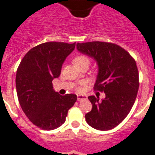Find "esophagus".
Here are the masks:
<instances>
[{
	"instance_id": "obj_1",
	"label": "esophagus",
	"mask_w": 155,
	"mask_h": 155,
	"mask_svg": "<svg viewBox=\"0 0 155 155\" xmlns=\"http://www.w3.org/2000/svg\"><path fill=\"white\" fill-rule=\"evenodd\" d=\"M87 99V97L84 96V95H78L77 96V100L78 101H81L83 100H85Z\"/></svg>"
}]
</instances>
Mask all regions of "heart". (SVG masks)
Segmentation results:
<instances>
[{
  "instance_id": "obj_1",
  "label": "heart",
  "mask_w": 155,
  "mask_h": 155,
  "mask_svg": "<svg viewBox=\"0 0 155 155\" xmlns=\"http://www.w3.org/2000/svg\"><path fill=\"white\" fill-rule=\"evenodd\" d=\"M90 63H91V59L86 54H79V55L75 56V58H73V63L74 65L77 68L82 67V66H87L88 68ZM78 91L81 90V87H78Z\"/></svg>"
}]
</instances>
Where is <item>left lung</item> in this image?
Listing matches in <instances>:
<instances>
[{
  "label": "left lung",
  "instance_id": "left-lung-1",
  "mask_svg": "<svg viewBox=\"0 0 155 155\" xmlns=\"http://www.w3.org/2000/svg\"><path fill=\"white\" fill-rule=\"evenodd\" d=\"M76 47L97 61L94 89L105 93L102 101L95 96L87 97L92 108L85 115L86 121L96 130H112L127 117L137 97L139 76L136 62L129 52L111 42H78Z\"/></svg>",
  "mask_w": 155,
  "mask_h": 155
}]
</instances>
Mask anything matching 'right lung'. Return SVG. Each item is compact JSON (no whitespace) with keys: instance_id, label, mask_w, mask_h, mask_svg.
<instances>
[{"instance_id":"obj_1","label":"right lung","mask_w":155,"mask_h":155,"mask_svg":"<svg viewBox=\"0 0 155 155\" xmlns=\"http://www.w3.org/2000/svg\"><path fill=\"white\" fill-rule=\"evenodd\" d=\"M75 47V42L42 43L25 54L18 66L16 75L18 101L29 120L43 130H54L63 125L68 110L77 100L75 94L59 95L52 84Z\"/></svg>"}]
</instances>
